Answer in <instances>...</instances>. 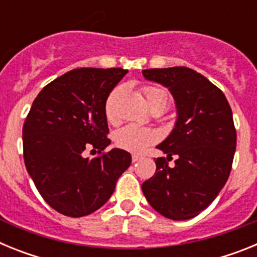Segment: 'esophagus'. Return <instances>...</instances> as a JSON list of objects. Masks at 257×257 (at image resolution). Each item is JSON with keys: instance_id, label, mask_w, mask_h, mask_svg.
<instances>
[{"instance_id": "34e87169", "label": "esophagus", "mask_w": 257, "mask_h": 257, "mask_svg": "<svg viewBox=\"0 0 257 257\" xmlns=\"http://www.w3.org/2000/svg\"><path fill=\"white\" fill-rule=\"evenodd\" d=\"M140 160H142V157H140V156H135V154H134V156H133V162L134 163L139 162Z\"/></svg>"}]
</instances>
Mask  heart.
Listing matches in <instances>:
<instances>
[{
  "mask_svg": "<svg viewBox=\"0 0 257 257\" xmlns=\"http://www.w3.org/2000/svg\"><path fill=\"white\" fill-rule=\"evenodd\" d=\"M144 95L147 99V104L149 108L154 105L165 106L169 103V95L167 92L160 87L154 86H147L144 87ZM117 97V91H113L109 95L105 103V115L108 121H114V103ZM157 140V133L148 127H140L135 124H127L122 127L114 134V143L118 148L124 151L133 152V153H140L144 151L148 145L153 144Z\"/></svg>",
  "mask_w": 257,
  "mask_h": 257,
  "instance_id": "obj_1",
  "label": "heart"
}]
</instances>
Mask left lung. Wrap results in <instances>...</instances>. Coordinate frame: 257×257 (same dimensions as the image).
<instances>
[{
	"label": "left lung",
	"instance_id": "8db88e82",
	"mask_svg": "<svg viewBox=\"0 0 257 257\" xmlns=\"http://www.w3.org/2000/svg\"><path fill=\"white\" fill-rule=\"evenodd\" d=\"M148 81L169 88L178 118L157 148L156 174L142 185L149 205L162 216L188 220L217 197L229 178L237 145L233 113L225 95L187 67L144 69ZM177 156L175 166L167 161Z\"/></svg>",
	"mask_w": 257,
	"mask_h": 257
}]
</instances>
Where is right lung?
<instances>
[{"instance_id": "obj_1", "label": "right lung", "mask_w": 257, "mask_h": 257, "mask_svg": "<svg viewBox=\"0 0 257 257\" xmlns=\"http://www.w3.org/2000/svg\"><path fill=\"white\" fill-rule=\"evenodd\" d=\"M127 73L122 68H78L45 86L23 126L27 171L54 210L81 217L95 212L110 198L118 178L131 165V154L110 144L105 103ZM92 149V151H94Z\"/></svg>"}]
</instances>
